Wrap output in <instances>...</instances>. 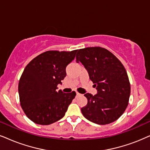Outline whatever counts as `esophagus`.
<instances>
[{
    "instance_id": "1",
    "label": "esophagus",
    "mask_w": 150,
    "mask_h": 150,
    "mask_svg": "<svg viewBox=\"0 0 150 150\" xmlns=\"http://www.w3.org/2000/svg\"><path fill=\"white\" fill-rule=\"evenodd\" d=\"M81 96V94L79 93L78 92H76V96H77H77Z\"/></svg>"
}]
</instances>
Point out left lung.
<instances>
[{
    "mask_svg": "<svg viewBox=\"0 0 150 150\" xmlns=\"http://www.w3.org/2000/svg\"><path fill=\"white\" fill-rule=\"evenodd\" d=\"M76 62L83 64L95 84L97 94H84L87 105L81 111L87 120L98 125L114 122L128 105L131 87L124 66L114 54L101 47L77 50Z\"/></svg>",
    "mask_w": 150,
    "mask_h": 150,
    "instance_id": "left-lung-1",
    "label": "left lung"
}]
</instances>
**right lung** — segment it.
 Segmentation results:
<instances>
[{"label":"right lung","mask_w":150,"mask_h":150,"mask_svg":"<svg viewBox=\"0 0 150 150\" xmlns=\"http://www.w3.org/2000/svg\"><path fill=\"white\" fill-rule=\"evenodd\" d=\"M71 52L49 50L34 58L25 68L18 83L21 106L30 120L48 125L64 116L76 93L57 91L66 77V68L75 59Z\"/></svg>","instance_id":"add662e5"}]
</instances>
